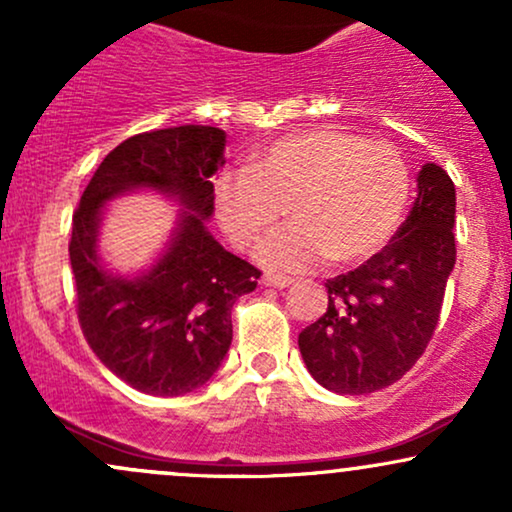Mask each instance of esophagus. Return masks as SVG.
Instances as JSON below:
<instances>
[{
	"label": "esophagus",
	"mask_w": 512,
	"mask_h": 512,
	"mask_svg": "<svg viewBox=\"0 0 512 512\" xmlns=\"http://www.w3.org/2000/svg\"><path fill=\"white\" fill-rule=\"evenodd\" d=\"M262 284L272 286V289H289V286L293 284V279H289V276H281V274H264Z\"/></svg>",
	"instance_id": "esophagus-1"
}]
</instances>
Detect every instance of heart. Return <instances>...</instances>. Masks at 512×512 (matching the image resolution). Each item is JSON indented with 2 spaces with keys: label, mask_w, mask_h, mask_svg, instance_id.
<instances>
[{
  "label": "heart",
  "mask_w": 512,
  "mask_h": 512,
  "mask_svg": "<svg viewBox=\"0 0 512 512\" xmlns=\"http://www.w3.org/2000/svg\"><path fill=\"white\" fill-rule=\"evenodd\" d=\"M409 168L392 144L339 129H305L264 146L248 168L226 170L214 187L216 221L240 250L255 245L286 211L293 221L257 248V262L305 272L330 257H373L395 236L409 202Z\"/></svg>",
  "instance_id": "b5f03b06"
}]
</instances>
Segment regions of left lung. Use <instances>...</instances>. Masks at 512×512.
Wrapping results in <instances>:
<instances>
[{
	"instance_id": "1",
	"label": "left lung",
	"mask_w": 512,
	"mask_h": 512,
	"mask_svg": "<svg viewBox=\"0 0 512 512\" xmlns=\"http://www.w3.org/2000/svg\"><path fill=\"white\" fill-rule=\"evenodd\" d=\"M455 185L436 163L390 245L327 279V313L298 334L305 368L327 390L366 395L397 383L431 342L455 267Z\"/></svg>"
}]
</instances>
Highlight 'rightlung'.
I'll return each instance as SVG.
<instances>
[{
  "mask_svg": "<svg viewBox=\"0 0 512 512\" xmlns=\"http://www.w3.org/2000/svg\"><path fill=\"white\" fill-rule=\"evenodd\" d=\"M223 151L226 132L207 125L129 137L103 158L74 214L69 262L81 330L103 366L146 395L180 397L209 383L231 346L233 303L260 279L207 228ZM134 191H156L181 211L155 264L120 275L102 262L100 226L104 207Z\"/></svg>",
  "mask_w": 512,
  "mask_h": 512,
  "instance_id": "right-lung-1",
  "label": "right lung"
}]
</instances>
